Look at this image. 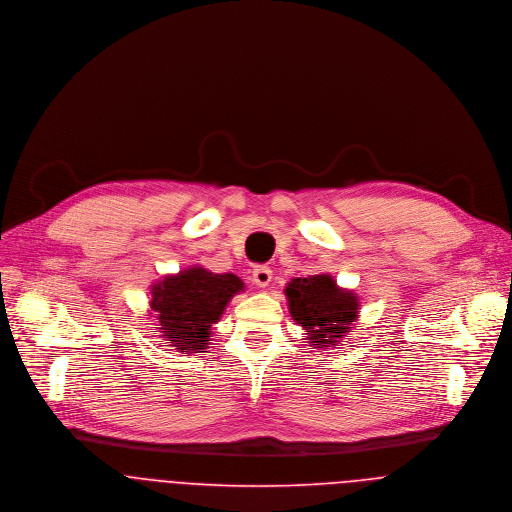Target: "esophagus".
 Wrapping results in <instances>:
<instances>
[{
  "label": "esophagus",
  "instance_id": "1",
  "mask_svg": "<svg viewBox=\"0 0 512 512\" xmlns=\"http://www.w3.org/2000/svg\"><path fill=\"white\" fill-rule=\"evenodd\" d=\"M252 282L260 288H266L272 282V270L268 266H256L252 270Z\"/></svg>",
  "mask_w": 512,
  "mask_h": 512
}]
</instances>
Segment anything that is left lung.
<instances>
[{
  "label": "left lung",
  "instance_id": "left-lung-1",
  "mask_svg": "<svg viewBox=\"0 0 512 512\" xmlns=\"http://www.w3.org/2000/svg\"><path fill=\"white\" fill-rule=\"evenodd\" d=\"M286 297L293 321L305 329L315 349L339 345L359 317V297L339 288L329 274L293 278Z\"/></svg>",
  "mask_w": 512,
  "mask_h": 512
}]
</instances>
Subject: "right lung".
<instances>
[{"label": "right lung", "instance_id": "add662e5", "mask_svg": "<svg viewBox=\"0 0 512 512\" xmlns=\"http://www.w3.org/2000/svg\"><path fill=\"white\" fill-rule=\"evenodd\" d=\"M244 284L234 274H213L201 266L165 276L151 286V311L165 341L179 353H207L211 327Z\"/></svg>", "mask_w": 512, "mask_h": 512}]
</instances>
